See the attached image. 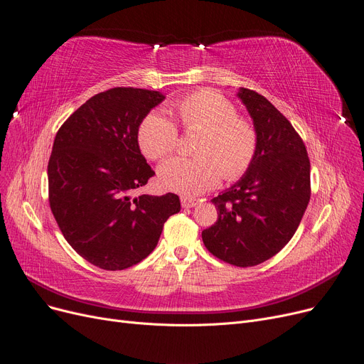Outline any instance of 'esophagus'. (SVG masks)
I'll use <instances>...</instances> for the list:
<instances>
[{
  "label": "esophagus",
  "mask_w": 364,
  "mask_h": 364,
  "mask_svg": "<svg viewBox=\"0 0 364 364\" xmlns=\"http://www.w3.org/2000/svg\"><path fill=\"white\" fill-rule=\"evenodd\" d=\"M181 205H183V208H193V207L198 205V200H196V199H192V198L183 196V198H181Z\"/></svg>",
  "instance_id": "34e87169"
}]
</instances>
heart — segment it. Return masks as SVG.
Listing matches in <instances>:
<instances>
[{
	"label": "heart",
	"mask_w": 364,
	"mask_h": 364,
	"mask_svg": "<svg viewBox=\"0 0 364 364\" xmlns=\"http://www.w3.org/2000/svg\"><path fill=\"white\" fill-rule=\"evenodd\" d=\"M171 115L186 132H200L195 159L172 157L159 166V183L166 191L198 196L226 180L243 175L257 154L258 138L250 119L214 90H198L175 102ZM178 142L172 121L159 112L146 115L138 130L142 154L150 160L169 156Z\"/></svg>",
	"instance_id": "b5f03b06"
}]
</instances>
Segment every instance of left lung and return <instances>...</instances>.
I'll list each match as a JSON object with an SVG mask.
<instances>
[{
  "mask_svg": "<svg viewBox=\"0 0 364 364\" xmlns=\"http://www.w3.org/2000/svg\"><path fill=\"white\" fill-rule=\"evenodd\" d=\"M257 130V154L249 169L211 203L218 220L203 231L219 259L253 267L270 259L297 231L311 199V161L289 121L261 94L240 88Z\"/></svg>",
  "mask_w": 364,
  "mask_h": 364,
  "instance_id": "8db88e82",
  "label": "left lung"
}]
</instances>
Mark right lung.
<instances>
[{
    "mask_svg": "<svg viewBox=\"0 0 364 364\" xmlns=\"http://www.w3.org/2000/svg\"><path fill=\"white\" fill-rule=\"evenodd\" d=\"M159 91L112 88L96 94L60 127L48 165L49 204L64 238L103 270H124L157 246L180 198L130 192L154 171L141 154L138 130Z\"/></svg>",
    "mask_w": 364,
    "mask_h": 364,
    "instance_id": "obj_1",
    "label": "right lung"
}]
</instances>
